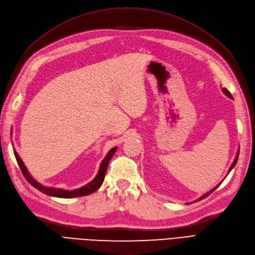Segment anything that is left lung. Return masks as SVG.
Masks as SVG:
<instances>
[{
    "label": "left lung",
    "mask_w": 255,
    "mask_h": 255,
    "mask_svg": "<svg viewBox=\"0 0 255 255\" xmlns=\"http://www.w3.org/2000/svg\"><path fill=\"white\" fill-rule=\"evenodd\" d=\"M222 91H223V94H225L227 97H229L230 99H233V97H232V95H231L230 94V91L227 89V88H222ZM238 155H239V151L237 152V154H236V157H235V159H234V161H233V164L232 165H231V167H230V169H229V172L231 171V170H232V169L234 168V166L236 165V163H237V159H238ZM220 185V184H219ZM219 185H218V186H219ZM218 186H216V187H214L212 190H210V191H208V192H206V194H204L202 197H200L198 200H197V201H200V200H202V199H204V198H206L207 196H210L211 194H212V192L216 189V188H217Z\"/></svg>",
    "instance_id": "obj_1"
}]
</instances>
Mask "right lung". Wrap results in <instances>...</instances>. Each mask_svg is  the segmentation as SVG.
Listing matches in <instances>:
<instances>
[{
  "label": "right lung",
  "mask_w": 255,
  "mask_h": 255,
  "mask_svg": "<svg viewBox=\"0 0 255 255\" xmlns=\"http://www.w3.org/2000/svg\"><path fill=\"white\" fill-rule=\"evenodd\" d=\"M117 151V146H115L113 148L109 153H107V155L105 156V158L102 160L101 166H100L99 169V172L96 175V177L94 180H92L90 183H88L87 185H85V186L79 188V189H74V190H64V189H59V188H54V187H47V186H42L38 182H36L32 175H30L27 171L26 167L23 164L22 159L19 157L18 153L16 151H13L14 153V156H16L17 159V163L21 169V171L24 175L25 179L27 180V182L34 186L35 188H37L39 191L43 192L45 195H49V196H53V197H57V198H75V197H82V196H87L92 194V192L97 191L100 187H101V185L104 181V177L106 174V170H107V167H109V163L111 158L113 157L114 154Z\"/></svg>",
  "instance_id": "add662e5"
}]
</instances>
